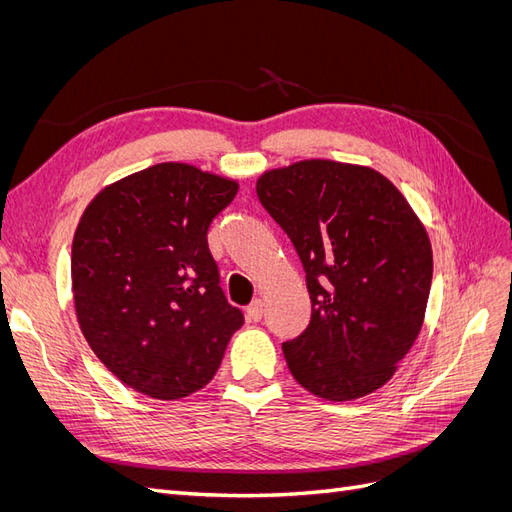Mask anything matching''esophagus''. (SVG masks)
I'll use <instances>...</instances> for the list:
<instances>
[{"instance_id":"esophagus-1","label":"esophagus","mask_w":512,"mask_h":512,"mask_svg":"<svg viewBox=\"0 0 512 512\" xmlns=\"http://www.w3.org/2000/svg\"><path fill=\"white\" fill-rule=\"evenodd\" d=\"M262 314H265V303H262V299H256L250 307H247V318L258 322L262 318Z\"/></svg>"}]
</instances>
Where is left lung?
I'll return each mask as SVG.
<instances>
[{
	"label": "left lung",
	"instance_id": "1",
	"mask_svg": "<svg viewBox=\"0 0 512 512\" xmlns=\"http://www.w3.org/2000/svg\"><path fill=\"white\" fill-rule=\"evenodd\" d=\"M262 207L297 250L312 320L284 356L303 389L352 401L393 378L421 333L433 275L423 222L378 170L301 160L265 170Z\"/></svg>",
	"mask_w": 512,
	"mask_h": 512
}]
</instances>
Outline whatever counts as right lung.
<instances>
[{
	"instance_id": "right-lung-1",
	"label": "right lung",
	"mask_w": 512,
	"mask_h": 512,
	"mask_svg": "<svg viewBox=\"0 0 512 512\" xmlns=\"http://www.w3.org/2000/svg\"><path fill=\"white\" fill-rule=\"evenodd\" d=\"M239 181L162 162L100 190L72 241V292L91 350L130 389L181 399L218 371L243 314L220 288L207 230Z\"/></svg>"
}]
</instances>
